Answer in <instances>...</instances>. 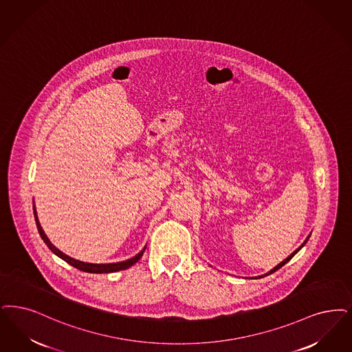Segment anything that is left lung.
<instances>
[{"mask_svg": "<svg viewBox=\"0 0 352 352\" xmlns=\"http://www.w3.org/2000/svg\"><path fill=\"white\" fill-rule=\"evenodd\" d=\"M309 237H310V234H309V236H308V237H307V239H305V241H304V242H302V245H301V246H300V248H298V249H296V250H295V252H294V253L291 254V255H288V256H287V258H285V259H284V261H283V262H280V263H279V265H278V266H275V267L272 268V270H270V271H268L267 274H265V275H261V276H255V278H263V276H267V275H271V274H272V272H275V271H278V270H279V268L283 267V266H284V265H285V263H287V262H289V261H291V259H292V256H295V254H297V252H298V250H300V249H301V248H302V246H304V245H305V243H307V241H308V239H309Z\"/></svg>", "mask_w": 352, "mask_h": 352, "instance_id": "8db88e82", "label": "left lung"}]
</instances>
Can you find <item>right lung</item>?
<instances>
[{"mask_svg": "<svg viewBox=\"0 0 352 352\" xmlns=\"http://www.w3.org/2000/svg\"><path fill=\"white\" fill-rule=\"evenodd\" d=\"M34 216H35V221H36V226H38L39 234H41V237H42L43 241H44V243L50 248V250L55 254V255H57L58 258H61L63 261H65L67 263H69L73 267L78 268V270H81V271H84V272H90V274H109V272H116V271H120V270H126V268L133 266V265L140 259L141 256H142V254L145 252V249H146V246H144V249L141 250L140 253L136 254V255L132 256L131 259H126V261H123V262H118V263H87V262H82V261H77V259L72 258L69 255L60 252L56 246L52 245V242L48 239V237H47L45 233H44V230H43L35 208H34Z\"/></svg>", "mask_w": 352, "mask_h": 352, "instance_id": "right-lung-1", "label": "right lung"}]
</instances>
